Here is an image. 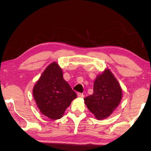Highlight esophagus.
<instances>
[{
	"mask_svg": "<svg viewBox=\"0 0 151 151\" xmlns=\"http://www.w3.org/2000/svg\"><path fill=\"white\" fill-rule=\"evenodd\" d=\"M77 95H78V97H80V98H83V97H84V94L83 93H78Z\"/></svg>",
	"mask_w": 151,
	"mask_h": 151,
	"instance_id": "obj_1",
	"label": "esophagus"
}]
</instances>
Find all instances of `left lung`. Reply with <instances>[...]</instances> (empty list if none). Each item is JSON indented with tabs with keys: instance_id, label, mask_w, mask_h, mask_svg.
<instances>
[{
	"instance_id": "left-lung-1",
	"label": "left lung",
	"mask_w": 151,
	"mask_h": 151,
	"mask_svg": "<svg viewBox=\"0 0 151 151\" xmlns=\"http://www.w3.org/2000/svg\"><path fill=\"white\" fill-rule=\"evenodd\" d=\"M122 89L118 81L109 69L97 76L93 86V94L84 99L89 111L97 119L107 118L120 103Z\"/></svg>"
}]
</instances>
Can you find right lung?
<instances>
[{
    "instance_id": "add662e5",
    "label": "right lung",
    "mask_w": 151,
    "mask_h": 151,
    "mask_svg": "<svg viewBox=\"0 0 151 151\" xmlns=\"http://www.w3.org/2000/svg\"><path fill=\"white\" fill-rule=\"evenodd\" d=\"M33 96L40 112L52 120L62 118L76 94L63 78L57 63L48 65L33 88Z\"/></svg>"
}]
</instances>
